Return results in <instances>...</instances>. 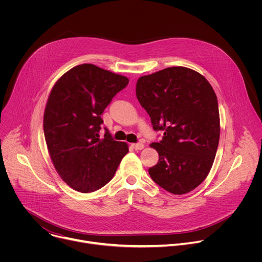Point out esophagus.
<instances>
[{
	"mask_svg": "<svg viewBox=\"0 0 262 262\" xmlns=\"http://www.w3.org/2000/svg\"><path fill=\"white\" fill-rule=\"evenodd\" d=\"M133 148L135 149V150H141V149L144 148V144L142 143H136V144H132Z\"/></svg>",
	"mask_w": 262,
	"mask_h": 262,
	"instance_id": "obj_1",
	"label": "esophagus"
}]
</instances>
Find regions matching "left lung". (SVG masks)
Segmentation results:
<instances>
[{"mask_svg": "<svg viewBox=\"0 0 262 262\" xmlns=\"http://www.w3.org/2000/svg\"><path fill=\"white\" fill-rule=\"evenodd\" d=\"M136 94L154 129L164 133L160 142L150 144L159 162L149 175L174 195L193 191L208 175L220 140L212 87L199 72L174 66L141 77Z\"/></svg>", "mask_w": 262, "mask_h": 262, "instance_id": "8db88e82", "label": "left lung"}]
</instances>
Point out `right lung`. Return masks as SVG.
<instances>
[{
    "instance_id": "1",
    "label": "right lung",
    "mask_w": 262,
    "mask_h": 262,
    "mask_svg": "<svg viewBox=\"0 0 262 262\" xmlns=\"http://www.w3.org/2000/svg\"><path fill=\"white\" fill-rule=\"evenodd\" d=\"M128 82L93 64H81L54 85L45 110V137L57 172L73 190L91 193L102 188L128 152L127 144L115 141L107 129L99 136L100 115Z\"/></svg>"
}]
</instances>
